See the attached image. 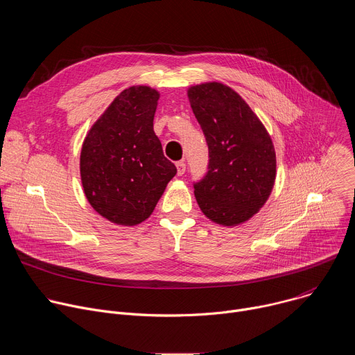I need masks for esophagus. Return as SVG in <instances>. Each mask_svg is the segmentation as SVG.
I'll list each match as a JSON object with an SVG mask.
<instances>
[{
	"mask_svg": "<svg viewBox=\"0 0 355 355\" xmlns=\"http://www.w3.org/2000/svg\"><path fill=\"white\" fill-rule=\"evenodd\" d=\"M185 173V163L184 162H178L177 163V174L182 175Z\"/></svg>",
	"mask_w": 355,
	"mask_h": 355,
	"instance_id": "esophagus-1",
	"label": "esophagus"
}]
</instances>
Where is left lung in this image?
I'll return each mask as SVG.
<instances>
[{
    "instance_id": "8db88e82",
    "label": "left lung",
    "mask_w": 355,
    "mask_h": 355,
    "mask_svg": "<svg viewBox=\"0 0 355 355\" xmlns=\"http://www.w3.org/2000/svg\"><path fill=\"white\" fill-rule=\"evenodd\" d=\"M189 104L205 135L209 163L193 182L200 211L234 226L266 204L275 181V150L266 128L230 87L207 83L188 89Z\"/></svg>"
}]
</instances>
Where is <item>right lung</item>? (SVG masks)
I'll use <instances>...</instances> for the list:
<instances>
[{"label": "right lung", "mask_w": 355, "mask_h": 355, "mask_svg": "<svg viewBox=\"0 0 355 355\" xmlns=\"http://www.w3.org/2000/svg\"><path fill=\"white\" fill-rule=\"evenodd\" d=\"M159 98L156 89L144 85L123 89L83 143L85 196L101 216L116 225L146 220L177 174L153 130Z\"/></svg>", "instance_id": "add662e5"}]
</instances>
